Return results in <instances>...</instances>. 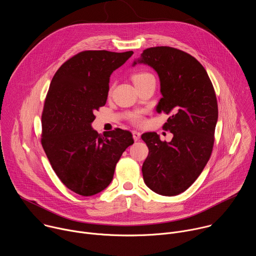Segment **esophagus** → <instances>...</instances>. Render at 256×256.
<instances>
[{"label":"esophagus","mask_w":256,"mask_h":256,"mask_svg":"<svg viewBox=\"0 0 256 256\" xmlns=\"http://www.w3.org/2000/svg\"><path fill=\"white\" fill-rule=\"evenodd\" d=\"M132 138H134V140L136 142H138L140 140V132H138L136 130H132Z\"/></svg>","instance_id":"1"}]
</instances>
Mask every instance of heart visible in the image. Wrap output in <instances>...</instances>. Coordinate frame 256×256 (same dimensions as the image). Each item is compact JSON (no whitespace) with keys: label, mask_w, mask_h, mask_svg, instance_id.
Masks as SVG:
<instances>
[{"label":"heart","mask_w":256,"mask_h":256,"mask_svg":"<svg viewBox=\"0 0 256 256\" xmlns=\"http://www.w3.org/2000/svg\"><path fill=\"white\" fill-rule=\"evenodd\" d=\"M132 79L134 83L136 86H138V85L148 81V80H154V77L148 73V72H146V71H138V72H134L132 75ZM132 120L134 124H140L142 122V116L138 114H134L132 116Z\"/></svg>","instance_id":"obj_1"}]
</instances>
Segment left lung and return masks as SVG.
<instances>
[{"label": "left lung", "instance_id": "obj_1", "mask_svg": "<svg viewBox=\"0 0 256 256\" xmlns=\"http://www.w3.org/2000/svg\"><path fill=\"white\" fill-rule=\"evenodd\" d=\"M136 64L148 65L158 73L162 98L156 112L170 114L162 128L174 136L166 142L156 132L142 134L148 148L142 168L144 181L156 194L179 195L197 180L210 158L218 120L215 90L202 64L182 50L148 48Z\"/></svg>", "mask_w": 256, "mask_h": 256}]
</instances>
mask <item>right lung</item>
<instances>
[{"instance_id":"add662e5","label":"right lung","mask_w":256,"mask_h":256,"mask_svg":"<svg viewBox=\"0 0 256 256\" xmlns=\"http://www.w3.org/2000/svg\"><path fill=\"white\" fill-rule=\"evenodd\" d=\"M83 51L56 71L42 112V146L61 182L74 193L92 196L112 181L116 164L134 144L128 130L100 134L94 112L106 104L110 77L132 55Z\"/></svg>"}]
</instances>
